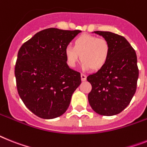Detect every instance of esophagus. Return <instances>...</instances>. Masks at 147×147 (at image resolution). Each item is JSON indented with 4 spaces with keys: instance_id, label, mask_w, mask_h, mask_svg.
<instances>
[{
    "instance_id": "esophagus-1",
    "label": "esophagus",
    "mask_w": 147,
    "mask_h": 147,
    "mask_svg": "<svg viewBox=\"0 0 147 147\" xmlns=\"http://www.w3.org/2000/svg\"><path fill=\"white\" fill-rule=\"evenodd\" d=\"M81 81H84L87 80V76H85L84 74H81Z\"/></svg>"
}]
</instances>
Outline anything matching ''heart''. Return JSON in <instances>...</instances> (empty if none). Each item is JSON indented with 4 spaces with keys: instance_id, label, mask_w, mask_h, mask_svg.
Instances as JSON below:
<instances>
[{
    "instance_id": "obj_1",
    "label": "heart",
    "mask_w": 147,
    "mask_h": 147,
    "mask_svg": "<svg viewBox=\"0 0 147 147\" xmlns=\"http://www.w3.org/2000/svg\"><path fill=\"white\" fill-rule=\"evenodd\" d=\"M66 61L69 67L76 66L81 56L84 69H102L108 61L110 45L105 39L96 36L82 34L73 42V48L67 46L64 50Z\"/></svg>"
}]
</instances>
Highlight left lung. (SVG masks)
<instances>
[{"label": "left lung", "mask_w": 147, "mask_h": 147, "mask_svg": "<svg viewBox=\"0 0 147 147\" xmlns=\"http://www.w3.org/2000/svg\"><path fill=\"white\" fill-rule=\"evenodd\" d=\"M110 45V56L104 68L87 78L92 85L90 105L103 116L119 113L130 103L137 89L139 70L135 51L125 37L108 31H94Z\"/></svg>", "instance_id": "obj_1"}]
</instances>
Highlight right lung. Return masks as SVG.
Listing matches in <instances>:
<instances>
[{
	"instance_id": "obj_1",
	"label": "right lung",
	"mask_w": 147,
	"mask_h": 147,
	"mask_svg": "<svg viewBox=\"0 0 147 147\" xmlns=\"http://www.w3.org/2000/svg\"><path fill=\"white\" fill-rule=\"evenodd\" d=\"M81 30L48 28L22 45L15 66L18 95L28 109L43 119H54L69 108L81 84V74L66 63L64 50Z\"/></svg>"
}]
</instances>
